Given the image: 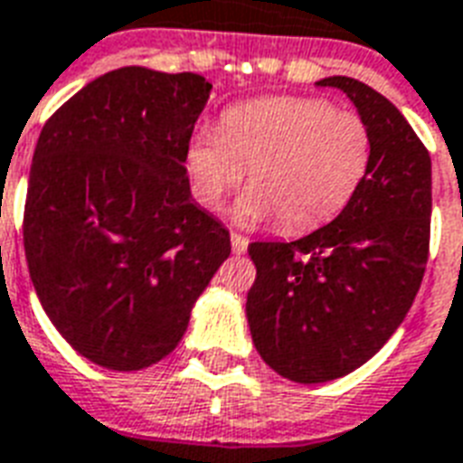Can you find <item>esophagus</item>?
<instances>
[{"mask_svg":"<svg viewBox=\"0 0 463 463\" xmlns=\"http://www.w3.org/2000/svg\"><path fill=\"white\" fill-rule=\"evenodd\" d=\"M231 245H232V252H235V255H242V252H247L250 240H247L245 235H240V232H231Z\"/></svg>","mask_w":463,"mask_h":463,"instance_id":"1","label":"esophagus"}]
</instances>
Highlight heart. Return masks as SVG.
Returning <instances> with one entry per match:
<instances>
[{
	"label": "heart",
	"instance_id": "obj_1",
	"mask_svg": "<svg viewBox=\"0 0 463 463\" xmlns=\"http://www.w3.org/2000/svg\"><path fill=\"white\" fill-rule=\"evenodd\" d=\"M372 130L354 111L323 99L274 97L232 106L221 130L199 128L186 146L194 192L218 208L245 182L235 203L242 225L279 221L284 232H308L333 221L366 179Z\"/></svg>",
	"mask_w": 463,
	"mask_h": 463
}]
</instances>
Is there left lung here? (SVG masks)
<instances>
[{"label": "left lung", "instance_id": "left-lung-1", "mask_svg": "<svg viewBox=\"0 0 463 463\" xmlns=\"http://www.w3.org/2000/svg\"><path fill=\"white\" fill-rule=\"evenodd\" d=\"M345 91L372 130V165L335 221L294 242H252L247 323L260 357L288 381L323 383L372 359L411 310L430 252L432 165L411 123L352 77Z\"/></svg>", "mask_w": 463, "mask_h": 463}]
</instances>
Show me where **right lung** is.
<instances>
[{"label":"right lung","instance_id":"1","mask_svg":"<svg viewBox=\"0 0 463 463\" xmlns=\"http://www.w3.org/2000/svg\"><path fill=\"white\" fill-rule=\"evenodd\" d=\"M208 91L194 72L121 67L67 99L38 137L24 208L28 274L58 333L104 369L167 357L231 255L184 167Z\"/></svg>","mask_w":463,"mask_h":463}]
</instances>
